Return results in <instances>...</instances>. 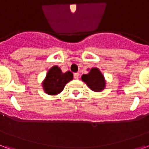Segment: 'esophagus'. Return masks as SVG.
Returning a JSON list of instances; mask_svg holds the SVG:
<instances>
[{"instance_id": "obj_1", "label": "esophagus", "mask_w": 149, "mask_h": 149, "mask_svg": "<svg viewBox=\"0 0 149 149\" xmlns=\"http://www.w3.org/2000/svg\"><path fill=\"white\" fill-rule=\"evenodd\" d=\"M74 78L75 79H79V73H74Z\"/></svg>"}]
</instances>
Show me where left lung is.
<instances>
[{
    "mask_svg": "<svg viewBox=\"0 0 149 149\" xmlns=\"http://www.w3.org/2000/svg\"><path fill=\"white\" fill-rule=\"evenodd\" d=\"M81 79L89 89L94 92H101L106 86L104 77L97 68H91L89 73L81 75Z\"/></svg>",
    "mask_w": 149,
    "mask_h": 149,
    "instance_id": "1",
    "label": "left lung"
}]
</instances>
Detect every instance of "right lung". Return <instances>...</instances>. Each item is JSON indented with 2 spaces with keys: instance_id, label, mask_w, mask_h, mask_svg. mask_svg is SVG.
<instances>
[{
  "instance_id": "right-lung-1",
  "label": "right lung",
  "mask_w": 149,
  "mask_h": 149,
  "mask_svg": "<svg viewBox=\"0 0 149 149\" xmlns=\"http://www.w3.org/2000/svg\"><path fill=\"white\" fill-rule=\"evenodd\" d=\"M73 79V74L70 71L63 73L58 66H53L47 72L42 82V87L45 93L55 96L63 90L66 84Z\"/></svg>"
}]
</instances>
